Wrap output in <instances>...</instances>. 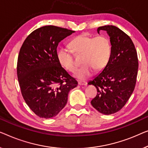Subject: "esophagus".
Segmentation results:
<instances>
[{"label": "esophagus", "mask_w": 148, "mask_h": 148, "mask_svg": "<svg viewBox=\"0 0 148 148\" xmlns=\"http://www.w3.org/2000/svg\"><path fill=\"white\" fill-rule=\"evenodd\" d=\"M86 84H87V82H85V81H79L78 82V84L79 85H86Z\"/></svg>", "instance_id": "34e87169"}]
</instances>
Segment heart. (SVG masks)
<instances>
[{
    "label": "heart",
    "instance_id": "b5f03b06",
    "mask_svg": "<svg viewBox=\"0 0 148 148\" xmlns=\"http://www.w3.org/2000/svg\"><path fill=\"white\" fill-rule=\"evenodd\" d=\"M70 45L75 53L82 54L81 61L83 66L77 70L74 76L83 80L92 75L94 70L100 71L107 66L111 56V45L109 38L100 35L92 37L82 34L70 41ZM57 58L60 64L66 70L74 72L76 69L72 51L62 47L58 51Z\"/></svg>",
    "mask_w": 148,
    "mask_h": 148
}]
</instances>
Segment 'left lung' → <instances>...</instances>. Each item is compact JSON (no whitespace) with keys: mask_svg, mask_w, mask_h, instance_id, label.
<instances>
[{"mask_svg":"<svg viewBox=\"0 0 148 148\" xmlns=\"http://www.w3.org/2000/svg\"><path fill=\"white\" fill-rule=\"evenodd\" d=\"M106 31L110 37L111 56L107 66L88 84L97 88L91 105L100 113L111 115L120 111L136 86L138 58L130 37L113 25L99 27L97 32Z\"/></svg>","mask_w":148,"mask_h":148,"instance_id":"obj_1","label":"left lung"}]
</instances>
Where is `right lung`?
I'll use <instances>...</instances> for the list:
<instances>
[{"instance_id":"add662e5","label":"right lung","mask_w":148,"mask_h":148,"mask_svg":"<svg viewBox=\"0 0 148 148\" xmlns=\"http://www.w3.org/2000/svg\"><path fill=\"white\" fill-rule=\"evenodd\" d=\"M74 32L53 25L41 27L30 33L21 47L16 67L21 91L39 117L57 115L67 103L68 92L78 85L57 58L58 43Z\"/></svg>"}]
</instances>
